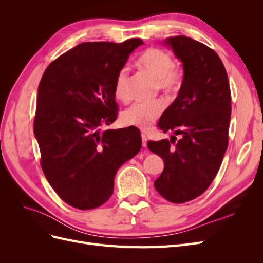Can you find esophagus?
Wrapping results in <instances>:
<instances>
[{
  "mask_svg": "<svg viewBox=\"0 0 263 263\" xmlns=\"http://www.w3.org/2000/svg\"><path fill=\"white\" fill-rule=\"evenodd\" d=\"M147 140H148V138H147V136L145 134H141V141H142V147H146L147 146Z\"/></svg>",
  "mask_w": 263,
  "mask_h": 263,
  "instance_id": "1",
  "label": "esophagus"
}]
</instances>
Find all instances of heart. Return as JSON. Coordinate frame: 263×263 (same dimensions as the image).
Instances as JSON below:
<instances>
[{
	"mask_svg": "<svg viewBox=\"0 0 263 263\" xmlns=\"http://www.w3.org/2000/svg\"><path fill=\"white\" fill-rule=\"evenodd\" d=\"M137 65L156 79L158 89L165 94H174L181 89L184 79V71L180 66L174 65L173 58L168 51L156 47L148 48L139 57ZM128 76V69L124 67L118 71L115 79L114 93L115 97L121 101L129 100ZM163 109L164 103L160 100L136 102L125 110L122 119L126 125L147 130L161 116Z\"/></svg>",
	"mask_w": 263,
	"mask_h": 263,
	"instance_id": "1",
	"label": "heart"
}]
</instances>
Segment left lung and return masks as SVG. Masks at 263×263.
<instances>
[{"instance_id":"8db88e82","label":"left lung","mask_w":263,"mask_h":263,"mask_svg":"<svg viewBox=\"0 0 263 263\" xmlns=\"http://www.w3.org/2000/svg\"><path fill=\"white\" fill-rule=\"evenodd\" d=\"M165 44L183 62L184 79L158 127L180 139L149 140L147 146L164 161L154 183L157 192L180 204L203 194L216 177L228 146L232 94L226 69L212 48L186 36Z\"/></svg>"}]
</instances>
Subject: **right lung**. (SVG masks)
Listing matches in <instances>:
<instances>
[{"label":"right lung","mask_w":263,"mask_h":263,"mask_svg":"<svg viewBox=\"0 0 263 263\" xmlns=\"http://www.w3.org/2000/svg\"><path fill=\"white\" fill-rule=\"evenodd\" d=\"M140 38L89 42L47 67L38 86L34 133L47 181L63 202L93 210L108 201L123 163L141 148L137 128L100 130L118 114L115 79Z\"/></svg>","instance_id":"add662e5"}]
</instances>
